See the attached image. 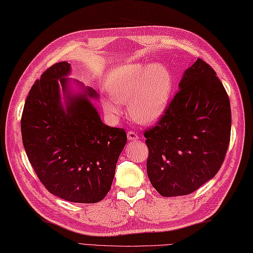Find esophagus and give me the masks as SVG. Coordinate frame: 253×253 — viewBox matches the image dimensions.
Returning a JSON list of instances; mask_svg holds the SVG:
<instances>
[{
    "instance_id": "1",
    "label": "esophagus",
    "mask_w": 253,
    "mask_h": 253,
    "mask_svg": "<svg viewBox=\"0 0 253 253\" xmlns=\"http://www.w3.org/2000/svg\"><path fill=\"white\" fill-rule=\"evenodd\" d=\"M127 137H128V140L129 141H135V140H138V134L135 133L134 131H128V133H127Z\"/></svg>"
}]
</instances>
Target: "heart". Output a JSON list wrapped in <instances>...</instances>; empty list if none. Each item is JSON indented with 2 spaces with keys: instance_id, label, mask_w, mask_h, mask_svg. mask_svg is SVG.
<instances>
[{
  "instance_id": "1",
  "label": "heart",
  "mask_w": 253,
  "mask_h": 253,
  "mask_svg": "<svg viewBox=\"0 0 253 253\" xmlns=\"http://www.w3.org/2000/svg\"><path fill=\"white\" fill-rule=\"evenodd\" d=\"M106 85L110 96H103L101 103L109 115L119 116V102L128 103V112L134 121L151 124L169 106L173 78L161 63L126 64L110 71Z\"/></svg>"
}]
</instances>
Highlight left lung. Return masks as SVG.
I'll use <instances>...</instances> for the list:
<instances>
[{
  "label": "left lung",
  "mask_w": 253,
  "mask_h": 253,
  "mask_svg": "<svg viewBox=\"0 0 253 253\" xmlns=\"http://www.w3.org/2000/svg\"><path fill=\"white\" fill-rule=\"evenodd\" d=\"M154 127L144 132L147 175L163 197L186 196L216 175L231 135L230 99L215 70L198 59Z\"/></svg>",
  "instance_id": "left-lung-1"
}]
</instances>
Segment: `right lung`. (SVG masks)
<instances>
[{"instance_id":"obj_1","label":"right lung","mask_w":253,"mask_h":253,"mask_svg":"<svg viewBox=\"0 0 253 253\" xmlns=\"http://www.w3.org/2000/svg\"><path fill=\"white\" fill-rule=\"evenodd\" d=\"M69 73L70 64L56 63L32 86L21 118L22 142L49 192L69 202L96 203L111 188L127 134L103 124L90 102L98 98L95 89L71 92Z\"/></svg>"}]
</instances>
